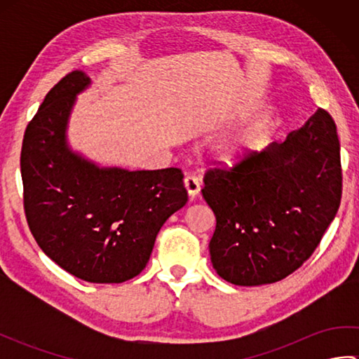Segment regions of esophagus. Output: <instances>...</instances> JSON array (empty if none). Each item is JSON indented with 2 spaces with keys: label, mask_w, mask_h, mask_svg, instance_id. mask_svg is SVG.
I'll return each instance as SVG.
<instances>
[{
  "label": "esophagus",
  "mask_w": 359,
  "mask_h": 359,
  "mask_svg": "<svg viewBox=\"0 0 359 359\" xmlns=\"http://www.w3.org/2000/svg\"><path fill=\"white\" fill-rule=\"evenodd\" d=\"M184 184H185V188H187V191H188V196L191 197H196L197 194H199V191H201V182H199V179L196 177V175H187L185 177V180H184Z\"/></svg>",
  "instance_id": "1"
}]
</instances>
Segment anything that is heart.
Segmentation results:
<instances>
[{"instance_id":"heart-1","label":"heart","mask_w":359,"mask_h":359,"mask_svg":"<svg viewBox=\"0 0 359 359\" xmlns=\"http://www.w3.org/2000/svg\"><path fill=\"white\" fill-rule=\"evenodd\" d=\"M248 143H250L248 137H236L234 140L224 144L222 149H220V154H222V157L226 160L234 158L248 147Z\"/></svg>"}]
</instances>
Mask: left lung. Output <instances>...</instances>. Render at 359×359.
<instances>
[{
    "instance_id": "left-lung-1",
    "label": "left lung",
    "mask_w": 359,
    "mask_h": 359,
    "mask_svg": "<svg viewBox=\"0 0 359 359\" xmlns=\"http://www.w3.org/2000/svg\"><path fill=\"white\" fill-rule=\"evenodd\" d=\"M202 196L216 216L210 255L220 278L255 287L287 278L321 242L341 203L339 140L318 109L282 143L233 170H210Z\"/></svg>"
}]
</instances>
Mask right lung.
I'll list each match as a JSON object with an SVG mask.
<instances>
[{
    "label": "right lung",
    "instance_id": "obj_1",
    "mask_svg": "<svg viewBox=\"0 0 359 359\" xmlns=\"http://www.w3.org/2000/svg\"><path fill=\"white\" fill-rule=\"evenodd\" d=\"M85 72L53 86L27 125L21 149L25 210L44 255L75 278L120 284L147 266L160 228L188 201L179 168L129 171L74 151L67 126Z\"/></svg>",
    "mask_w": 359,
    "mask_h": 359
}]
</instances>
